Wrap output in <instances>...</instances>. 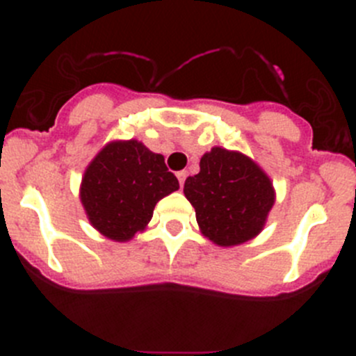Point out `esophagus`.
I'll use <instances>...</instances> for the list:
<instances>
[{
  "mask_svg": "<svg viewBox=\"0 0 356 356\" xmlns=\"http://www.w3.org/2000/svg\"><path fill=\"white\" fill-rule=\"evenodd\" d=\"M186 177H188V172H186V170L177 172V179H179V184H181V188H182V186H184Z\"/></svg>",
  "mask_w": 356,
  "mask_h": 356,
  "instance_id": "1",
  "label": "esophagus"
}]
</instances>
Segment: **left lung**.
I'll list each match as a JSON object with an SVG mask.
<instances>
[{"instance_id":"obj_1","label":"left lung","mask_w":356,"mask_h":356,"mask_svg":"<svg viewBox=\"0 0 356 356\" xmlns=\"http://www.w3.org/2000/svg\"><path fill=\"white\" fill-rule=\"evenodd\" d=\"M184 195L201 232L218 246L254 238L275 198L270 179L253 160L224 148L201 156L200 174L186 179Z\"/></svg>"}]
</instances>
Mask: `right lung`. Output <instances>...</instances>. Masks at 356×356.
Instances as JSON below:
<instances>
[{
	"instance_id": "obj_1",
	"label": "right lung",
	"mask_w": 356,
	"mask_h": 356,
	"mask_svg": "<svg viewBox=\"0 0 356 356\" xmlns=\"http://www.w3.org/2000/svg\"><path fill=\"white\" fill-rule=\"evenodd\" d=\"M177 189V177L168 172L163 156L131 139L110 143L91 161L81 201L103 236L127 241L152 220L158 201Z\"/></svg>"
}]
</instances>
